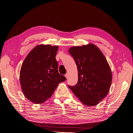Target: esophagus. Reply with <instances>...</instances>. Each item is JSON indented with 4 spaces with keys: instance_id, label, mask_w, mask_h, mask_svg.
Here are the masks:
<instances>
[{
    "instance_id": "obj_1",
    "label": "esophagus",
    "mask_w": 133,
    "mask_h": 133,
    "mask_svg": "<svg viewBox=\"0 0 133 133\" xmlns=\"http://www.w3.org/2000/svg\"><path fill=\"white\" fill-rule=\"evenodd\" d=\"M65 77H66V78H68V77H69V74H66L65 75Z\"/></svg>"
}]
</instances>
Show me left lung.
<instances>
[{
	"instance_id": "left-lung-1",
	"label": "left lung",
	"mask_w": 133,
	"mask_h": 133,
	"mask_svg": "<svg viewBox=\"0 0 133 133\" xmlns=\"http://www.w3.org/2000/svg\"><path fill=\"white\" fill-rule=\"evenodd\" d=\"M77 67L78 82L69 88L85 105L94 106L107 95L112 72L104 54L96 45L89 43L70 48Z\"/></svg>"
}]
</instances>
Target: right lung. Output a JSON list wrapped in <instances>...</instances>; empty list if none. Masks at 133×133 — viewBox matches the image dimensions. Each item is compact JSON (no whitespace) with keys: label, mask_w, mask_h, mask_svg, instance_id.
Wrapping results in <instances>:
<instances>
[{"label":"right lung","mask_w":133,"mask_h":133,"mask_svg":"<svg viewBox=\"0 0 133 133\" xmlns=\"http://www.w3.org/2000/svg\"><path fill=\"white\" fill-rule=\"evenodd\" d=\"M58 45L39 44L26 56L20 71L19 79L25 97L35 104H42L54 94L58 83L66 78L58 71L56 55Z\"/></svg>","instance_id":"obj_1"}]
</instances>
